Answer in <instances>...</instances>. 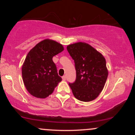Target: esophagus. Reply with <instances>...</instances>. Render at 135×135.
<instances>
[{
  "label": "esophagus",
  "instance_id": "esophagus-1",
  "mask_svg": "<svg viewBox=\"0 0 135 135\" xmlns=\"http://www.w3.org/2000/svg\"><path fill=\"white\" fill-rule=\"evenodd\" d=\"M62 79H63V80H66V76H65V75H64V76L62 77Z\"/></svg>",
  "mask_w": 135,
  "mask_h": 135
}]
</instances>
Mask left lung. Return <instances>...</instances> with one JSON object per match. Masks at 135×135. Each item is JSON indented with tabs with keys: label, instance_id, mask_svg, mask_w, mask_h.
I'll use <instances>...</instances> for the list:
<instances>
[{
	"label": "left lung",
	"instance_id": "8db88e82",
	"mask_svg": "<svg viewBox=\"0 0 135 135\" xmlns=\"http://www.w3.org/2000/svg\"><path fill=\"white\" fill-rule=\"evenodd\" d=\"M70 55L75 61L76 80L69 84L73 94L80 101L95 100L104 88L108 71L103 55L84 42L68 45Z\"/></svg>",
	"mask_w": 135,
	"mask_h": 135
}]
</instances>
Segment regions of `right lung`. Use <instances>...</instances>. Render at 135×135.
Masks as SVG:
<instances>
[{
	"label": "right lung",
	"instance_id": "right-lung-1",
	"mask_svg": "<svg viewBox=\"0 0 135 135\" xmlns=\"http://www.w3.org/2000/svg\"><path fill=\"white\" fill-rule=\"evenodd\" d=\"M63 50L62 44L49 38L39 42L30 49L23 63L21 72L23 83L31 95L46 98L61 81L52 58Z\"/></svg>",
	"mask_w": 135,
	"mask_h": 135
}]
</instances>
